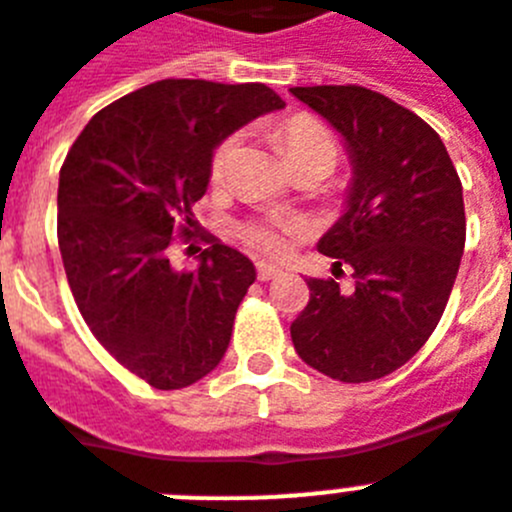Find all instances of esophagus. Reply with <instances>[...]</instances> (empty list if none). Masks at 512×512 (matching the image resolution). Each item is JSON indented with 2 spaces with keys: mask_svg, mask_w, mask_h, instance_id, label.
<instances>
[{
  "mask_svg": "<svg viewBox=\"0 0 512 512\" xmlns=\"http://www.w3.org/2000/svg\"><path fill=\"white\" fill-rule=\"evenodd\" d=\"M279 274H282V269L274 264H269V261H259L256 264V277L261 279V282H269V279H277Z\"/></svg>",
  "mask_w": 512,
  "mask_h": 512,
  "instance_id": "esophagus-1",
  "label": "esophagus"
}]
</instances>
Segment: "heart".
Returning a JSON list of instances; mask_svg holds the SVG:
<instances>
[{
	"instance_id": "heart-1",
	"label": "heart",
	"mask_w": 512,
	"mask_h": 512,
	"mask_svg": "<svg viewBox=\"0 0 512 512\" xmlns=\"http://www.w3.org/2000/svg\"><path fill=\"white\" fill-rule=\"evenodd\" d=\"M279 139L285 147V155L292 165L303 163V160H316L326 168H334L336 157H339V144H336L334 134L318 119L308 116V113H298L282 124L279 129ZM240 150L238 134H227L220 139V144L214 147L212 157H209V181L214 186L230 178L235 165V157ZM305 225L295 217H279V214H261V217H248L235 225V235H238L248 248L253 251L266 253V256H282L290 248V240L300 235Z\"/></svg>"
}]
</instances>
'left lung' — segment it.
Here are the masks:
<instances>
[{
	"mask_svg": "<svg viewBox=\"0 0 512 512\" xmlns=\"http://www.w3.org/2000/svg\"><path fill=\"white\" fill-rule=\"evenodd\" d=\"M329 121L352 163L347 209L318 251L352 290L308 279L290 326L300 360L342 383L399 370L438 326L466 243L461 178L443 139L409 108L360 85L290 87Z\"/></svg>",
	"mask_w": 512,
	"mask_h": 512,
	"instance_id": "left-lung-1",
	"label": "left lung"
}]
</instances>
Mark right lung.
<instances>
[{"label":"right lung","mask_w":512,"mask_h":512,"mask_svg":"<svg viewBox=\"0 0 512 512\" xmlns=\"http://www.w3.org/2000/svg\"><path fill=\"white\" fill-rule=\"evenodd\" d=\"M285 108L261 82L160 80L90 119L59 173L56 233L74 303L116 360L160 391L212 373L233 336L251 259L217 238L194 272L170 264L191 235L214 147Z\"/></svg>","instance_id":"1"}]
</instances>
